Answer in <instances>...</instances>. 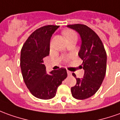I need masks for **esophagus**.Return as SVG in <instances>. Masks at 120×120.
<instances>
[{
  "label": "esophagus",
  "instance_id": "obj_1",
  "mask_svg": "<svg viewBox=\"0 0 120 120\" xmlns=\"http://www.w3.org/2000/svg\"><path fill=\"white\" fill-rule=\"evenodd\" d=\"M67 74H68V76H71V74H72V72H71V71H67Z\"/></svg>",
  "mask_w": 120,
  "mask_h": 120
}]
</instances>
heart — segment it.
<instances>
[{"label": "heart", "instance_id": "b5f03b06", "mask_svg": "<svg viewBox=\"0 0 120 120\" xmlns=\"http://www.w3.org/2000/svg\"><path fill=\"white\" fill-rule=\"evenodd\" d=\"M63 34L65 35V36L66 37L67 40L70 38L71 37H73V36H76V34L74 33V31L71 30H67L63 32Z\"/></svg>", "mask_w": 120, "mask_h": 120}]
</instances>
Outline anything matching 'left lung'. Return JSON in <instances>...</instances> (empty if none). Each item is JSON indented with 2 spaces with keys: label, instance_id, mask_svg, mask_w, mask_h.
<instances>
[{
  "label": "left lung",
  "instance_id": "8db88e82",
  "mask_svg": "<svg viewBox=\"0 0 120 120\" xmlns=\"http://www.w3.org/2000/svg\"><path fill=\"white\" fill-rule=\"evenodd\" d=\"M67 27L76 30L82 38L78 55L84 70L83 78H76V84L71 87L72 97L76 99H86L93 96L103 83L106 71V53L101 40L95 31L83 24L68 25Z\"/></svg>",
  "mask_w": 120,
  "mask_h": 120
}]
</instances>
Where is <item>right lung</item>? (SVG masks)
<instances>
[{
    "label": "right lung",
    "mask_w": 120,
    "mask_h": 120,
    "mask_svg": "<svg viewBox=\"0 0 120 120\" xmlns=\"http://www.w3.org/2000/svg\"><path fill=\"white\" fill-rule=\"evenodd\" d=\"M58 25H46L29 36L21 51L20 67L24 82L31 94L40 99L55 96L58 87L67 77V70L61 68L47 74L44 59L49 54V43Z\"/></svg>",
    "instance_id": "add662e5"
}]
</instances>
